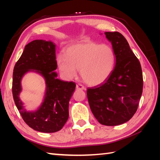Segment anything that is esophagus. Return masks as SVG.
<instances>
[{"mask_svg":"<svg viewBox=\"0 0 160 160\" xmlns=\"http://www.w3.org/2000/svg\"><path fill=\"white\" fill-rule=\"evenodd\" d=\"M76 89H81V90H84V89H85V87H84L82 84H78L77 85H76Z\"/></svg>","mask_w":160,"mask_h":160,"instance_id":"esophagus-1","label":"esophagus"}]
</instances>
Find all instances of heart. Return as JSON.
<instances>
[{"instance_id":"1","label":"heart","mask_w":160,"mask_h":160,"mask_svg":"<svg viewBox=\"0 0 160 160\" xmlns=\"http://www.w3.org/2000/svg\"><path fill=\"white\" fill-rule=\"evenodd\" d=\"M56 61L59 71L66 79L76 77L80 69L84 82L97 86L111 76L116 57L111 45L86 40L68 47L64 55L58 56Z\"/></svg>"}]
</instances>
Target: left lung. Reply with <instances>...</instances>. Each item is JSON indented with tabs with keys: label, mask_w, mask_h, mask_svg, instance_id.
I'll list each match as a JSON object with an SVG mask.
<instances>
[{
	"label": "left lung",
	"mask_w": 160,
	"mask_h": 160,
	"mask_svg": "<svg viewBox=\"0 0 160 160\" xmlns=\"http://www.w3.org/2000/svg\"><path fill=\"white\" fill-rule=\"evenodd\" d=\"M115 51L116 62L105 82L87 91L91 110L101 124L117 126L128 122L138 109L143 89L140 61L120 33L105 32Z\"/></svg>",
	"instance_id": "8db88e82"
}]
</instances>
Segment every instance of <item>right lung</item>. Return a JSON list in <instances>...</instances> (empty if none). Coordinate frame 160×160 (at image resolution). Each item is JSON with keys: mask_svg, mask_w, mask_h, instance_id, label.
I'll use <instances>...</instances> for the list:
<instances>
[{"mask_svg": "<svg viewBox=\"0 0 160 160\" xmlns=\"http://www.w3.org/2000/svg\"><path fill=\"white\" fill-rule=\"evenodd\" d=\"M56 69L55 43L44 40L28 43L13 69L12 93L15 104L25 123L37 131H58L69 118V102L76 84L57 78ZM30 71L42 75L46 84L43 102L38 110L32 112L23 108L19 97L22 78Z\"/></svg>", "mask_w": 160, "mask_h": 160, "instance_id": "1", "label": "right lung"}]
</instances>
